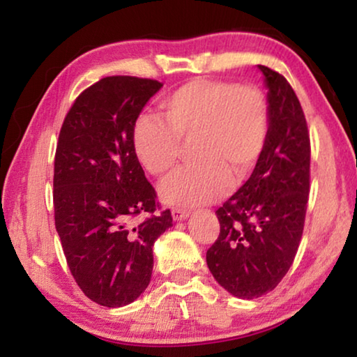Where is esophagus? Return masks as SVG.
<instances>
[{
	"label": "esophagus",
	"mask_w": 357,
	"mask_h": 357,
	"mask_svg": "<svg viewBox=\"0 0 357 357\" xmlns=\"http://www.w3.org/2000/svg\"><path fill=\"white\" fill-rule=\"evenodd\" d=\"M172 216L174 220H184L189 218V213L185 211V209H181V208H173L172 209Z\"/></svg>",
	"instance_id": "1"
}]
</instances>
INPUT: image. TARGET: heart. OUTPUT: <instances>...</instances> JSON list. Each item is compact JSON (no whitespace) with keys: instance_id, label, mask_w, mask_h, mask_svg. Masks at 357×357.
Instances as JSON below:
<instances>
[{"instance_id":"obj_1","label":"heart","mask_w":357,"mask_h":357,"mask_svg":"<svg viewBox=\"0 0 357 357\" xmlns=\"http://www.w3.org/2000/svg\"><path fill=\"white\" fill-rule=\"evenodd\" d=\"M165 122L141 117L132 133L133 152L146 172L165 178L176 168L181 141H192L195 165L160 185L172 206H199L227 194L231 179L250 176L270 133V109L264 92L235 82L192 79L160 103Z\"/></svg>"}]
</instances>
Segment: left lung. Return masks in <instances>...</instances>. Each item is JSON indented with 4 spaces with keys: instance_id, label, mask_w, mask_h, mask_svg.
I'll list each match as a JSON object with an SVG mask.
<instances>
[{
    "instance_id": "obj_1",
    "label": "left lung",
    "mask_w": 357,
    "mask_h": 357,
    "mask_svg": "<svg viewBox=\"0 0 357 357\" xmlns=\"http://www.w3.org/2000/svg\"><path fill=\"white\" fill-rule=\"evenodd\" d=\"M268 87L270 133L250 179L220 206L206 264L225 291L256 298L273 291L296 257L310 192V133L284 76L259 65Z\"/></svg>"
}]
</instances>
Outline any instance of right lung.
Returning a JSON list of instances; mask_svg holds the SVG:
<instances>
[{
    "label": "right lung",
    "instance_id": "1",
    "mask_svg": "<svg viewBox=\"0 0 357 357\" xmlns=\"http://www.w3.org/2000/svg\"><path fill=\"white\" fill-rule=\"evenodd\" d=\"M162 86L135 76L100 79L73 103L56 143L55 229L77 286L107 308L144 292L152 246L173 225L169 209L154 214L155 189L132 143L141 109ZM139 213L150 218L138 223Z\"/></svg>",
    "mask_w": 357,
    "mask_h": 357
}]
</instances>
